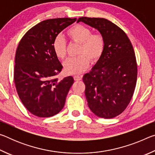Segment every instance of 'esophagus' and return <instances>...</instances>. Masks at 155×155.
I'll use <instances>...</instances> for the list:
<instances>
[{
	"label": "esophagus",
	"mask_w": 155,
	"mask_h": 155,
	"mask_svg": "<svg viewBox=\"0 0 155 155\" xmlns=\"http://www.w3.org/2000/svg\"><path fill=\"white\" fill-rule=\"evenodd\" d=\"M74 79L75 81H80L82 79V76H79V75H74Z\"/></svg>",
	"instance_id": "1"
}]
</instances>
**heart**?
Returning a JSON list of instances; mask_svg holds the SVG:
<instances>
[{"mask_svg":"<svg viewBox=\"0 0 155 155\" xmlns=\"http://www.w3.org/2000/svg\"><path fill=\"white\" fill-rule=\"evenodd\" d=\"M67 35L70 41L79 44L77 52L79 55L68 58L64 64L65 71L68 74H76L83 72L88 67L89 59L91 62L95 63L103 55L106 40L102 33H92L90 28L77 25L68 29ZM52 49L59 59H64L66 57V44L61 36L54 39Z\"/></svg>","mask_w":155,"mask_h":155,"instance_id":"heart-1","label":"heart"}]
</instances>
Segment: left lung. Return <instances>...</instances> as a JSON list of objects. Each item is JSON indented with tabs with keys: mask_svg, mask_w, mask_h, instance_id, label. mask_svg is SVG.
Wrapping results in <instances>:
<instances>
[{
	"mask_svg": "<svg viewBox=\"0 0 155 155\" xmlns=\"http://www.w3.org/2000/svg\"><path fill=\"white\" fill-rule=\"evenodd\" d=\"M83 22L104 36L103 55L83 76L85 94L91 111L109 119L121 114L130 103L137 77V65L130 41L122 28L101 18L81 17Z\"/></svg>",
	"mask_w": 155,
	"mask_h": 155,
	"instance_id": "8db88e82",
	"label": "left lung"
}]
</instances>
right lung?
<instances>
[{
  "mask_svg": "<svg viewBox=\"0 0 155 155\" xmlns=\"http://www.w3.org/2000/svg\"><path fill=\"white\" fill-rule=\"evenodd\" d=\"M77 18L44 20L22 37L15 52L14 78L18 96L31 114L48 117L64 108L74 83L71 76L59 81L63 66L52 49L54 39Z\"/></svg>",
  "mask_w": 155,
  "mask_h": 155,
  "instance_id": "obj_1",
  "label": "right lung"
}]
</instances>
